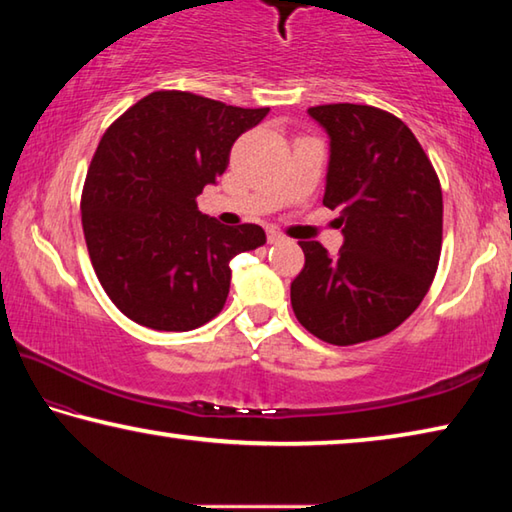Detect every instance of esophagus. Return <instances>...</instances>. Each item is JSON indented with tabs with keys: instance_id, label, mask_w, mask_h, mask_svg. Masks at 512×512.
Here are the masks:
<instances>
[{
	"instance_id": "34e87169",
	"label": "esophagus",
	"mask_w": 512,
	"mask_h": 512,
	"mask_svg": "<svg viewBox=\"0 0 512 512\" xmlns=\"http://www.w3.org/2000/svg\"><path fill=\"white\" fill-rule=\"evenodd\" d=\"M284 241V235L282 232H277V230H268V244H282Z\"/></svg>"
}]
</instances>
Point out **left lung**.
Masks as SVG:
<instances>
[{
    "label": "left lung",
    "instance_id": "obj_1",
    "mask_svg": "<svg viewBox=\"0 0 512 512\" xmlns=\"http://www.w3.org/2000/svg\"><path fill=\"white\" fill-rule=\"evenodd\" d=\"M329 137L323 205L339 210L343 246L329 255L300 241L305 268L291 282L300 325L332 345L379 339L409 318L436 275L443 192L411 128L357 103L309 108Z\"/></svg>",
    "mask_w": 512,
    "mask_h": 512
}]
</instances>
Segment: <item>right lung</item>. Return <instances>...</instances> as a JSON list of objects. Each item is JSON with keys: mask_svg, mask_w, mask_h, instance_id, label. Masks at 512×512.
<instances>
[{"mask_svg": "<svg viewBox=\"0 0 512 512\" xmlns=\"http://www.w3.org/2000/svg\"><path fill=\"white\" fill-rule=\"evenodd\" d=\"M266 115L164 90L103 133L83 187V235L103 291L137 325H205L228 298L230 259L266 244L259 225L230 228L196 203L228 169L237 137Z\"/></svg>", "mask_w": 512, "mask_h": 512, "instance_id": "obj_1", "label": "right lung"}]
</instances>
